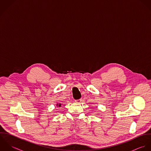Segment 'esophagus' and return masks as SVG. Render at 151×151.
Instances as JSON below:
<instances>
[{
  "label": "esophagus",
  "instance_id": "esophagus-1",
  "mask_svg": "<svg viewBox=\"0 0 151 151\" xmlns=\"http://www.w3.org/2000/svg\"><path fill=\"white\" fill-rule=\"evenodd\" d=\"M81 101H82L81 99H79V100H75V102H76V103H80L81 102Z\"/></svg>",
  "mask_w": 151,
  "mask_h": 151
}]
</instances>
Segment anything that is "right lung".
I'll return each instance as SVG.
<instances>
[{"instance_id":"add662e5","label":"right lung","mask_w":151,"mask_h":151,"mask_svg":"<svg viewBox=\"0 0 151 151\" xmlns=\"http://www.w3.org/2000/svg\"><path fill=\"white\" fill-rule=\"evenodd\" d=\"M57 106H58V107H60V106H61V104H60H60H57Z\"/></svg>"}]
</instances>
